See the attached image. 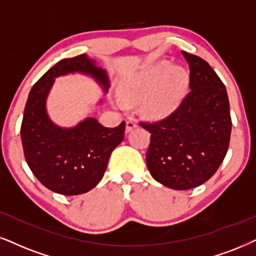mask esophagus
Instances as JSON below:
<instances>
[{
  "label": "esophagus",
  "instance_id": "34e87169",
  "mask_svg": "<svg viewBox=\"0 0 256 256\" xmlns=\"http://www.w3.org/2000/svg\"><path fill=\"white\" fill-rule=\"evenodd\" d=\"M134 128H137V124L134 120H128L126 122V125H125V131L126 134H128V132L134 130Z\"/></svg>",
  "mask_w": 256,
  "mask_h": 256
}]
</instances>
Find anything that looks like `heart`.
Returning <instances> with one entry per match:
<instances>
[{"mask_svg": "<svg viewBox=\"0 0 256 256\" xmlns=\"http://www.w3.org/2000/svg\"><path fill=\"white\" fill-rule=\"evenodd\" d=\"M189 86V74L183 67L158 62L142 70L119 86V100L126 106L143 102V112L151 118H166L178 108ZM116 105L122 106L118 100Z\"/></svg>", "mask_w": 256, "mask_h": 256, "instance_id": "1", "label": "heart"}]
</instances>
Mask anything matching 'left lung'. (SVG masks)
Instances as JSON below:
<instances>
[{"label": "left lung", "mask_w": 256, "mask_h": 256, "mask_svg": "<svg viewBox=\"0 0 256 256\" xmlns=\"http://www.w3.org/2000/svg\"><path fill=\"white\" fill-rule=\"evenodd\" d=\"M190 68V92L163 120L142 122L151 134L146 164L151 176L170 189L206 182L224 160L232 118L226 86L200 56L182 52Z\"/></svg>", "instance_id": "left-lung-1"}]
</instances>
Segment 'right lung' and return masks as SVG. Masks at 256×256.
Returning a JSON list of instances; mask_svg holds the SVG:
<instances>
[{
  "instance_id": "obj_1",
  "label": "right lung",
  "mask_w": 256,
  "mask_h": 256,
  "mask_svg": "<svg viewBox=\"0 0 256 256\" xmlns=\"http://www.w3.org/2000/svg\"><path fill=\"white\" fill-rule=\"evenodd\" d=\"M68 74L88 76L104 94L108 92V74L94 59L82 54L59 61L29 92L21 139L34 176L52 192L74 196L90 192L104 177L112 151L124 140L125 122L110 128L88 116L70 128L56 124L48 114L47 99L56 78ZM102 104L99 99L96 105Z\"/></svg>"
}]
</instances>
